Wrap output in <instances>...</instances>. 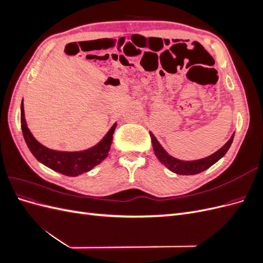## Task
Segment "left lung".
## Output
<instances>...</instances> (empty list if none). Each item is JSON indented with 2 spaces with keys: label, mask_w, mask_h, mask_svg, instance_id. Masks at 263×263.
<instances>
[{
  "label": "left lung",
  "mask_w": 263,
  "mask_h": 263,
  "mask_svg": "<svg viewBox=\"0 0 263 263\" xmlns=\"http://www.w3.org/2000/svg\"><path fill=\"white\" fill-rule=\"evenodd\" d=\"M234 136L235 134H233V136L230 137V139L218 151H216V153L209 157L200 159V160H194V161H182V160H179V159L173 158L172 156H170L168 153H166V151L162 148V146L159 144V141L154 136V134L150 133L154 151L157 158L159 159V161L163 163L170 171L177 174H184V176H191V174H197L200 172H203L206 169H209L210 166H212L215 162H217L219 159L222 156H225V154L228 151L230 145H232V142L234 140Z\"/></svg>",
  "instance_id": "1"
}]
</instances>
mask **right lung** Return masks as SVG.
Here are the masks:
<instances>
[{
	"instance_id": "right-lung-1",
	"label": "right lung",
	"mask_w": 263,
	"mask_h": 263,
	"mask_svg": "<svg viewBox=\"0 0 263 263\" xmlns=\"http://www.w3.org/2000/svg\"><path fill=\"white\" fill-rule=\"evenodd\" d=\"M21 124L24 139L37 160L48 168L68 177L80 176L104 160L112 145L113 134L116 127L115 124L97 146L78 153H65V151H55L46 148L34 138L26 125L23 102L21 105Z\"/></svg>"
}]
</instances>
